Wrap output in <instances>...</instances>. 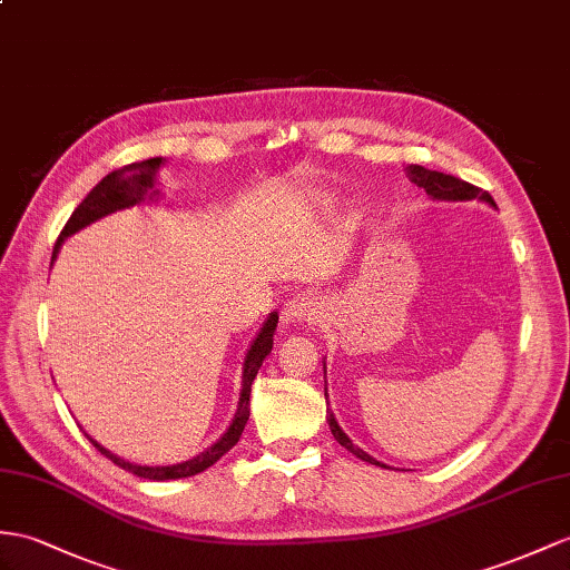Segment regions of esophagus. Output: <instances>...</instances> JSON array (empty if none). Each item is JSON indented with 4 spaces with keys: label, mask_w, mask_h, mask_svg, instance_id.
<instances>
[{
    "label": "esophagus",
    "mask_w": 570,
    "mask_h": 570,
    "mask_svg": "<svg viewBox=\"0 0 570 570\" xmlns=\"http://www.w3.org/2000/svg\"><path fill=\"white\" fill-rule=\"evenodd\" d=\"M318 314L316 309V302L309 299V297H293L283 309V322L289 324V322H312V318Z\"/></svg>",
    "instance_id": "34e87169"
}]
</instances>
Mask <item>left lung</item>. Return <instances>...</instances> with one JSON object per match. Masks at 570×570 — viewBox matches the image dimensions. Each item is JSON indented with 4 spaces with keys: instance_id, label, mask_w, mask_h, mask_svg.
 I'll return each mask as SVG.
<instances>
[{
    "instance_id": "obj_1",
    "label": "left lung",
    "mask_w": 570,
    "mask_h": 570,
    "mask_svg": "<svg viewBox=\"0 0 570 570\" xmlns=\"http://www.w3.org/2000/svg\"><path fill=\"white\" fill-rule=\"evenodd\" d=\"M404 171H406V176L413 180L415 186L425 188L428 196L435 198V200H474V198H479V200H483V203H489V205L495 207V203H493L489 190L471 186V184H466V180L456 178V176L442 174V171H430V169H425V166H419V164H409ZM324 382H326V363H324ZM326 421H328V428H331L333 438L338 440V445H343L345 450L353 452L355 456H360V460H363V462L384 466L382 462L374 460V456H370L367 452H363V450L353 445L351 438L343 433L341 425L336 423V419H333L331 411H326Z\"/></svg>"
}]
</instances>
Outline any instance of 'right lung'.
<instances>
[{
    "label": "right lung",
    "instance_id": "right-lung-1",
    "mask_svg": "<svg viewBox=\"0 0 570 570\" xmlns=\"http://www.w3.org/2000/svg\"><path fill=\"white\" fill-rule=\"evenodd\" d=\"M164 164L161 157H155V159H145V161H135V164H128L122 166V169H116L110 171L106 178H101V184L91 188L89 196L81 200L77 205V210L72 213V217L67 219V225L62 227L60 237H58V244H55L52 248V258H58V252H60V244L69 237V234L79 232L81 227L91 225L94 219H101L110 213L116 210H122V207H132L137 203H142L147 190L155 186V176H157V169ZM149 196H157L155 193H149ZM275 326H277V312H273L266 324H263V328L258 331L256 341L252 343V348H248L246 353V360H244V374H242V396H239V406H237V413H234V421L232 425L227 428V433L222 435L213 448H207L205 452H200L198 456H193V460L188 462H180V464H169V466H145V464H132L128 460H120L118 454L108 452L106 448H101L99 442L91 440L89 435V442L91 445L99 450L104 456H108L110 462L118 464L120 469L130 471V474L140 476V479H149V481H169V479H188V476H196L200 474V471H205L207 466H213L222 454H227L234 445H237L242 433H244V425L248 421V396H252V384L256 380V374L263 365V360H266V355L271 353L273 348V333H275Z\"/></svg>",
    "mask_w": 570,
    "mask_h": 570
}]
</instances>
